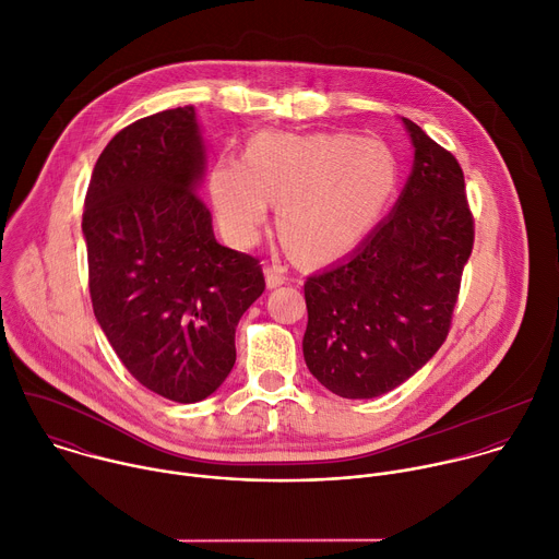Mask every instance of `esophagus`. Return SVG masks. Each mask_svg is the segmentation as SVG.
Listing matches in <instances>:
<instances>
[{
	"label": "esophagus",
	"mask_w": 559,
	"mask_h": 559,
	"mask_svg": "<svg viewBox=\"0 0 559 559\" xmlns=\"http://www.w3.org/2000/svg\"><path fill=\"white\" fill-rule=\"evenodd\" d=\"M265 281H267V287L274 289V287L285 285L289 278H287V274H285V270L281 265H267L265 267Z\"/></svg>",
	"instance_id": "obj_1"
}]
</instances>
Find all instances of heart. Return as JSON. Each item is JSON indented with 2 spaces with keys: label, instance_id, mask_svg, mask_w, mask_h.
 Returning a JSON list of instances; mask_svg holds the SVG:
<instances>
[{
  "label": "heart",
  "instance_id": "obj_1",
  "mask_svg": "<svg viewBox=\"0 0 559 559\" xmlns=\"http://www.w3.org/2000/svg\"><path fill=\"white\" fill-rule=\"evenodd\" d=\"M395 183L393 152L352 134H261L246 162L223 156L210 177L218 221L236 241H254L272 201L285 246L313 263L354 250Z\"/></svg>",
  "mask_w": 559,
  "mask_h": 559
}]
</instances>
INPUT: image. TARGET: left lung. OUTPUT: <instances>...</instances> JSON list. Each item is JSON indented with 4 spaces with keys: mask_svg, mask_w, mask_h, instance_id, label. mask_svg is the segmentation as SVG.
Instances as JSON below:
<instances>
[{
    "mask_svg": "<svg viewBox=\"0 0 559 559\" xmlns=\"http://www.w3.org/2000/svg\"><path fill=\"white\" fill-rule=\"evenodd\" d=\"M403 121L416 156L393 212L352 257L305 281V362L354 401L403 384L442 347L473 250L457 158Z\"/></svg>",
    "mask_w": 559,
    "mask_h": 559,
    "instance_id": "obj_1",
    "label": "left lung"
}]
</instances>
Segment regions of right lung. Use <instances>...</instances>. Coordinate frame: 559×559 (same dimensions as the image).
<instances>
[{
    "label": "right lung",
    "instance_id": "add662e5",
    "mask_svg": "<svg viewBox=\"0 0 559 559\" xmlns=\"http://www.w3.org/2000/svg\"><path fill=\"white\" fill-rule=\"evenodd\" d=\"M203 164L192 106L143 117L104 147L82 218L108 343L134 380L183 405L227 378L236 325L265 289L259 259L216 243L194 190Z\"/></svg>",
    "mask_w": 559,
    "mask_h": 559
}]
</instances>
